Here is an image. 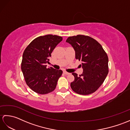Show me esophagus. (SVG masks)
<instances>
[{
	"instance_id": "1",
	"label": "esophagus",
	"mask_w": 130,
	"mask_h": 130,
	"mask_svg": "<svg viewBox=\"0 0 130 130\" xmlns=\"http://www.w3.org/2000/svg\"><path fill=\"white\" fill-rule=\"evenodd\" d=\"M63 74H65V75H69V74H70V73H68V72H67V71H63Z\"/></svg>"
}]
</instances>
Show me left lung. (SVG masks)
<instances>
[{"instance_id": "obj_1", "label": "left lung", "mask_w": 130, "mask_h": 130, "mask_svg": "<svg viewBox=\"0 0 130 130\" xmlns=\"http://www.w3.org/2000/svg\"><path fill=\"white\" fill-rule=\"evenodd\" d=\"M75 51V58L82 61L83 71L78 76L72 73L74 80L70 86L74 92L82 95H88L97 90L103 84L108 73V58L99 43L94 38L84 35L68 38Z\"/></svg>"}]
</instances>
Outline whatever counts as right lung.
I'll use <instances>...</instances> for the list:
<instances>
[{"mask_svg": "<svg viewBox=\"0 0 130 130\" xmlns=\"http://www.w3.org/2000/svg\"><path fill=\"white\" fill-rule=\"evenodd\" d=\"M62 37L47 35L33 40L24 51L21 69L27 85L36 93L45 94L54 90L62 71L46 68L51 53Z\"/></svg>", "mask_w": 130, "mask_h": 130, "instance_id": "1", "label": "right lung"}]
</instances>
